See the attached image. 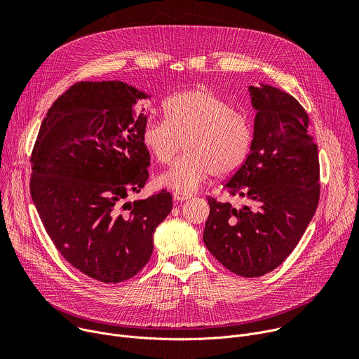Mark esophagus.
<instances>
[{"instance_id": "esophagus-1", "label": "esophagus", "mask_w": 359, "mask_h": 359, "mask_svg": "<svg viewBox=\"0 0 359 359\" xmlns=\"http://www.w3.org/2000/svg\"><path fill=\"white\" fill-rule=\"evenodd\" d=\"M173 198H175V201H177V202H183V201H187V199L190 198V195H189V194H183V192H175V194H173Z\"/></svg>"}]
</instances>
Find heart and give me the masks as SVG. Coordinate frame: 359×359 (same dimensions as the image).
I'll return each mask as SVG.
<instances>
[{
	"label": "heart",
	"instance_id": "heart-1",
	"mask_svg": "<svg viewBox=\"0 0 359 359\" xmlns=\"http://www.w3.org/2000/svg\"><path fill=\"white\" fill-rule=\"evenodd\" d=\"M165 119H149L141 141L160 164H170L182 146L186 153L158 177V184L189 194L209 175L226 176L240 167L252 144L245 112L206 88L179 92L164 102Z\"/></svg>",
	"mask_w": 359,
	"mask_h": 359
}]
</instances>
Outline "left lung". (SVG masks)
Wrapping results in <instances>:
<instances>
[{"label":"left lung","mask_w":359,"mask_h":359,"mask_svg":"<svg viewBox=\"0 0 359 359\" xmlns=\"http://www.w3.org/2000/svg\"><path fill=\"white\" fill-rule=\"evenodd\" d=\"M254 138L250 154L225 187L250 205L208 198L203 243L224 267L243 277L264 276L290 255L316 212L319 156L309 116L274 86H250Z\"/></svg>","instance_id":"left-lung-1"}]
</instances>
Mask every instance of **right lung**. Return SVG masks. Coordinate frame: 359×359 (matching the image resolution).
Wrapping results in <instances>:
<instances>
[{"instance_id":"1","label":"right lung","mask_w":359,"mask_h":359,"mask_svg":"<svg viewBox=\"0 0 359 359\" xmlns=\"http://www.w3.org/2000/svg\"><path fill=\"white\" fill-rule=\"evenodd\" d=\"M150 95L121 81L78 82L53 102L32 154L30 192L59 252L90 278L134 277L153 254V233L173 208L165 190L126 202L149 180L133 107Z\"/></svg>"}]
</instances>
